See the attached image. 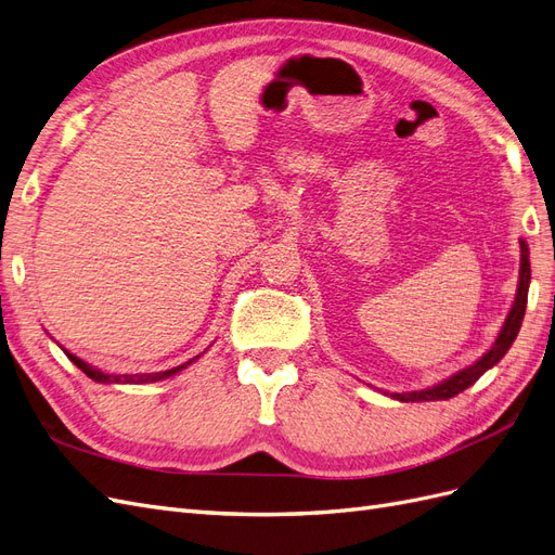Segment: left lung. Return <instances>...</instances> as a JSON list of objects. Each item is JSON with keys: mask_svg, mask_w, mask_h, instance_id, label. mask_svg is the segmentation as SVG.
Returning <instances> with one entry per match:
<instances>
[{"mask_svg": "<svg viewBox=\"0 0 555 555\" xmlns=\"http://www.w3.org/2000/svg\"><path fill=\"white\" fill-rule=\"evenodd\" d=\"M520 271H518V289H516V298L514 306L502 324L498 338L493 343V347L486 351V354L475 361L473 365H467L465 371H459L456 375H451L449 379H442L440 384L428 386V389L422 391H408V393H391V398L400 400V402H424V400H447L459 396L461 391H465L467 386H473L489 367H493L502 357L507 354L512 343L516 340V335L520 331V324H524V314H526V304H528V287H530V251L526 241L520 238ZM389 396V393H386Z\"/></svg>", "mask_w": 555, "mask_h": 555, "instance_id": "left-lung-1", "label": "left lung"}]
</instances>
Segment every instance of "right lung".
<instances>
[{
    "label": "right lung",
    "mask_w": 555,
    "mask_h": 555,
    "mask_svg": "<svg viewBox=\"0 0 555 555\" xmlns=\"http://www.w3.org/2000/svg\"><path fill=\"white\" fill-rule=\"evenodd\" d=\"M64 354L69 357V361L74 363V365H78L82 373H86L90 379H94V382H102V384H150V382H159V379H166V377H171V375H176V373H180V371H184V367L188 365H192L198 357H194V359H190L188 363H182V365H176V367H171V371H162V373H137V375H115V373H104V371H99V367H94V365H90V363H86L82 359H78V357H74V354H69V351L64 349Z\"/></svg>",
    "instance_id": "1"
}]
</instances>
